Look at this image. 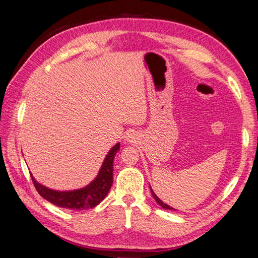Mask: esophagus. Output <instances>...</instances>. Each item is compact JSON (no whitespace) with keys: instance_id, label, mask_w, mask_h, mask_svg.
<instances>
[{"instance_id":"1","label":"esophagus","mask_w":258,"mask_h":258,"mask_svg":"<svg viewBox=\"0 0 258 258\" xmlns=\"http://www.w3.org/2000/svg\"><path fill=\"white\" fill-rule=\"evenodd\" d=\"M127 141H128V140H127Z\"/></svg>"}]
</instances>
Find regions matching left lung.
I'll return each mask as SVG.
<instances>
[{"mask_svg": "<svg viewBox=\"0 0 258 258\" xmlns=\"http://www.w3.org/2000/svg\"><path fill=\"white\" fill-rule=\"evenodd\" d=\"M150 190H151V194H152V196H153V198H154V200L156 201V204L158 205H160L161 207H162L163 209H165V210H175L174 208H172V207H170V206H168L166 204H164L162 200H161L158 196H156L155 194H154V191L152 190V188H151V185H150Z\"/></svg>", "mask_w": 258, "mask_h": 258, "instance_id": "left-lung-1", "label": "left lung"}]
</instances>
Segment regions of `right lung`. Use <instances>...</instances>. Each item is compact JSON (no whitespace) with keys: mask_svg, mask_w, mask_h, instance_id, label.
Here are the masks:
<instances>
[{"mask_svg":"<svg viewBox=\"0 0 258 258\" xmlns=\"http://www.w3.org/2000/svg\"><path fill=\"white\" fill-rule=\"evenodd\" d=\"M119 142L116 143L108 151L98 171V174L92 182L84 188L68 191L53 190L39 183L31 174L35 189L42 198L54 206L61 207V208L77 211L94 208L105 199L113 184V163L116 153L119 151Z\"/></svg>","mask_w":258,"mask_h":258,"instance_id":"1","label":"right lung"}]
</instances>
